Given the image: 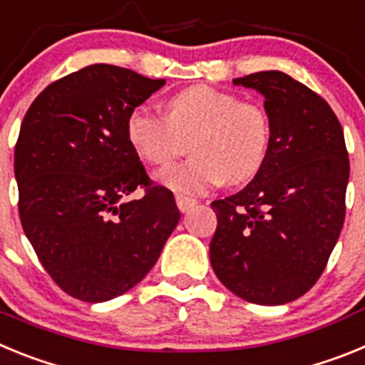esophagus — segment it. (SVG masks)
<instances>
[{
  "label": "esophagus",
  "instance_id": "obj_1",
  "mask_svg": "<svg viewBox=\"0 0 365 365\" xmlns=\"http://www.w3.org/2000/svg\"><path fill=\"white\" fill-rule=\"evenodd\" d=\"M175 202H177V206H179V210L182 212V214H185V212H188V210H192L193 206L197 205V201H195V199H192V197H186V195H175Z\"/></svg>",
  "mask_w": 365,
  "mask_h": 365
}]
</instances>
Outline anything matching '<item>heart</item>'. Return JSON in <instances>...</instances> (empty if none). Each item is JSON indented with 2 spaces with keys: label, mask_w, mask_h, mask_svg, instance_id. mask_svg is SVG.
Listing matches in <instances>:
<instances>
[{
  "label": "heart",
  "mask_w": 365,
  "mask_h": 365,
  "mask_svg": "<svg viewBox=\"0 0 365 365\" xmlns=\"http://www.w3.org/2000/svg\"><path fill=\"white\" fill-rule=\"evenodd\" d=\"M125 137L151 166L170 164L192 140V159L163 170L157 179L173 192L199 195L225 180H252L269 159L272 122L257 102L210 86H192L168 98L166 115L148 106L131 109Z\"/></svg>",
  "instance_id": "1"
}]
</instances>
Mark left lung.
Returning a JSON list of instances; mask_svg holds the SVG:
<instances>
[{
  "label": "left lung",
  "instance_id": "8db88e82",
  "mask_svg": "<svg viewBox=\"0 0 365 365\" xmlns=\"http://www.w3.org/2000/svg\"><path fill=\"white\" fill-rule=\"evenodd\" d=\"M265 96L272 144L247 188L212 202L210 261L245 302L299 298L327 267L346 219L349 157L340 120L318 93L282 71L235 78Z\"/></svg>",
  "mask_w": 365,
  "mask_h": 365
}]
</instances>
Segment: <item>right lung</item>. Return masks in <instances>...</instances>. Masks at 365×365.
Returning <instances> with one entry per match:
<instances>
[{
    "instance_id": "right-lung-1",
    "label": "right lung",
    "mask_w": 365,
    "mask_h": 365,
    "mask_svg": "<svg viewBox=\"0 0 365 365\" xmlns=\"http://www.w3.org/2000/svg\"><path fill=\"white\" fill-rule=\"evenodd\" d=\"M163 86L95 63L49 83L25 113L14 148L19 219L73 298L98 303L133 289L179 222L173 193L150 179L125 137L131 109Z\"/></svg>"
}]
</instances>
